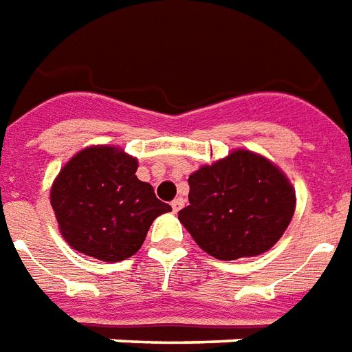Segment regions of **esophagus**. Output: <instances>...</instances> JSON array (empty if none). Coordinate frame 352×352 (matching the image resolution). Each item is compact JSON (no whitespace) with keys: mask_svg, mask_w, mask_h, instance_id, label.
<instances>
[{"mask_svg":"<svg viewBox=\"0 0 352 352\" xmlns=\"http://www.w3.org/2000/svg\"><path fill=\"white\" fill-rule=\"evenodd\" d=\"M183 207H184L183 197H177V199H173V201H171V209H173V212H179V210L183 209Z\"/></svg>","mask_w":352,"mask_h":352,"instance_id":"1","label":"esophagus"}]
</instances>
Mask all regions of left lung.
Instances as JSON below:
<instances>
[{
	"label": "left lung",
	"instance_id": "obj_1",
	"mask_svg": "<svg viewBox=\"0 0 352 352\" xmlns=\"http://www.w3.org/2000/svg\"><path fill=\"white\" fill-rule=\"evenodd\" d=\"M188 184L190 205L179 210V222L203 252L222 261L269 252L295 214V188L287 175L248 149L201 166Z\"/></svg>",
	"mask_w": 352,
	"mask_h": 352
}]
</instances>
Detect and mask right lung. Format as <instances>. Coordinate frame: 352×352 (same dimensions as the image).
<instances>
[{"instance_id": "add662e5", "label": "right lung", "mask_w": 352, "mask_h": 352, "mask_svg": "<svg viewBox=\"0 0 352 352\" xmlns=\"http://www.w3.org/2000/svg\"><path fill=\"white\" fill-rule=\"evenodd\" d=\"M138 158L91 145L65 164L50 190L59 231L83 256L117 263L142 248L151 223L171 207L136 177Z\"/></svg>"}]
</instances>
